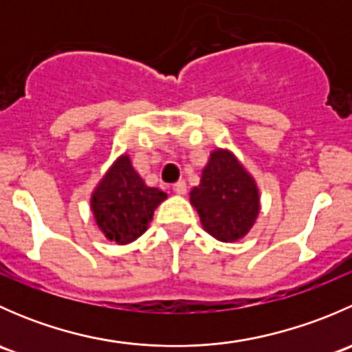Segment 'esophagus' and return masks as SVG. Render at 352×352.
I'll list each match as a JSON object with an SVG mask.
<instances>
[{"label": "esophagus", "instance_id": "obj_1", "mask_svg": "<svg viewBox=\"0 0 352 352\" xmlns=\"http://www.w3.org/2000/svg\"><path fill=\"white\" fill-rule=\"evenodd\" d=\"M172 189H173V192L177 194V196H184V194L187 192V184L184 182V180H179V182L173 184Z\"/></svg>", "mask_w": 352, "mask_h": 352}]
</instances>
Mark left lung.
Returning <instances> with one entry per match:
<instances>
[{
    "label": "left lung",
    "mask_w": 352,
    "mask_h": 352,
    "mask_svg": "<svg viewBox=\"0 0 352 352\" xmlns=\"http://www.w3.org/2000/svg\"><path fill=\"white\" fill-rule=\"evenodd\" d=\"M204 232L225 243L242 240L261 212V192L252 173L228 148L209 153L201 182L189 192Z\"/></svg>",
    "instance_id": "obj_1"
}]
</instances>
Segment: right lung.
Wrapping results in <instances>:
<instances>
[{"mask_svg": "<svg viewBox=\"0 0 352 352\" xmlns=\"http://www.w3.org/2000/svg\"><path fill=\"white\" fill-rule=\"evenodd\" d=\"M166 199L148 187L127 153L117 156L90 196V211L104 236L117 245L140 239L150 226L155 209Z\"/></svg>", "mask_w": 352, "mask_h": 352, "instance_id": "right-lung-1", "label": "right lung"}]
</instances>
